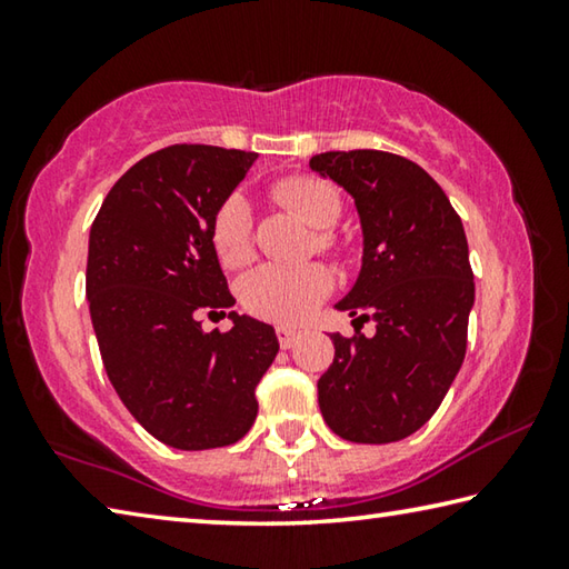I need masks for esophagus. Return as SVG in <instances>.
<instances>
[{
  "mask_svg": "<svg viewBox=\"0 0 569 569\" xmlns=\"http://www.w3.org/2000/svg\"><path fill=\"white\" fill-rule=\"evenodd\" d=\"M276 333H278V343H281L283 349H293V346L298 343V339H301V331L288 329V326H278Z\"/></svg>",
  "mask_w": 569,
  "mask_h": 569,
  "instance_id": "esophagus-1",
  "label": "esophagus"
}]
</instances>
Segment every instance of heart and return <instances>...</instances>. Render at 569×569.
Masks as SVG:
<instances>
[{
    "label": "heart",
    "mask_w": 569,
    "mask_h": 569,
    "mask_svg": "<svg viewBox=\"0 0 569 569\" xmlns=\"http://www.w3.org/2000/svg\"><path fill=\"white\" fill-rule=\"evenodd\" d=\"M271 198L291 210L313 230V246L321 253H341V240L331 226L341 218L343 200L329 180L316 176H286L271 186ZM253 218L243 196H228L210 220V246L226 268H240L253 256ZM333 288V276L323 263L276 266L268 263L248 273L240 283L243 303L266 321L301 323Z\"/></svg>",
    "instance_id": "b5f03b06"
}]
</instances>
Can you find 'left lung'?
<instances>
[{
	"label": "left lung",
	"instance_id": "1",
	"mask_svg": "<svg viewBox=\"0 0 569 569\" xmlns=\"http://www.w3.org/2000/svg\"><path fill=\"white\" fill-rule=\"evenodd\" d=\"M351 192L363 228V266L339 301L366 339L333 333L319 407L333 435L389 445L431 419L467 353L475 273L465 226L439 182L383 150H333L308 162Z\"/></svg>",
	"mask_w": 569,
	"mask_h": 569
}]
</instances>
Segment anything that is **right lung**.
<instances>
[{"mask_svg": "<svg viewBox=\"0 0 569 569\" xmlns=\"http://www.w3.org/2000/svg\"><path fill=\"white\" fill-rule=\"evenodd\" d=\"M256 152L170 146L114 182L90 230L88 298L104 371L124 407L162 445H236L253 427L256 387L278 353L273 326L228 313L236 303L210 246V220Z\"/></svg>", "mask_w": 569, "mask_h": 569, "instance_id": "add662e5", "label": "right lung"}]
</instances>
